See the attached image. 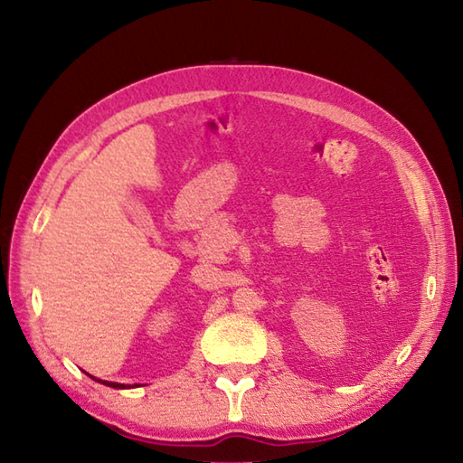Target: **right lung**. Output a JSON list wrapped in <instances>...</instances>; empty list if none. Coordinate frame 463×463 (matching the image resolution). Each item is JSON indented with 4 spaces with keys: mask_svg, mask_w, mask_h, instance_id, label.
<instances>
[{
    "mask_svg": "<svg viewBox=\"0 0 463 463\" xmlns=\"http://www.w3.org/2000/svg\"><path fill=\"white\" fill-rule=\"evenodd\" d=\"M93 378V376H91ZM97 380V378H95ZM97 382H101V383H105V386H111V388H127L125 383H117V382H103V380H97Z\"/></svg>",
    "mask_w": 463,
    "mask_h": 463,
    "instance_id": "obj_1",
    "label": "right lung"
}]
</instances>
